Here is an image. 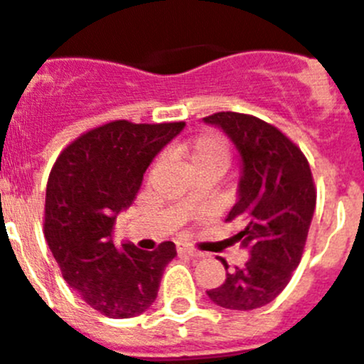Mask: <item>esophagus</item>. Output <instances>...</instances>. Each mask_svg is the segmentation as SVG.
I'll list each match as a JSON object with an SVG mask.
<instances>
[{"instance_id": "1", "label": "esophagus", "mask_w": 364, "mask_h": 364, "mask_svg": "<svg viewBox=\"0 0 364 364\" xmlns=\"http://www.w3.org/2000/svg\"><path fill=\"white\" fill-rule=\"evenodd\" d=\"M176 252L184 253V255H188V257H193V259H198V257H202V253L198 252V250H193V247H189V246H178L176 247Z\"/></svg>"}]
</instances>
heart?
Listing matches in <instances>:
<instances>
[{
  "mask_svg": "<svg viewBox=\"0 0 364 364\" xmlns=\"http://www.w3.org/2000/svg\"><path fill=\"white\" fill-rule=\"evenodd\" d=\"M178 151L195 169V173L204 169L224 171L231 159L230 142L218 131H202L191 140L180 144Z\"/></svg>",
  "mask_w": 364,
  "mask_h": 364,
  "instance_id": "b5f03b06",
  "label": "heart"
}]
</instances>
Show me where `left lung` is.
<instances>
[{
    "instance_id": "left-lung-1",
    "label": "left lung",
    "mask_w": 364,
    "mask_h": 364,
    "mask_svg": "<svg viewBox=\"0 0 364 364\" xmlns=\"http://www.w3.org/2000/svg\"><path fill=\"white\" fill-rule=\"evenodd\" d=\"M204 120L226 131L242 156L239 200L226 222H242L233 239L252 252L246 266H235L208 295L228 310H255L284 290L301 262L317 189L301 147L275 125L231 111Z\"/></svg>"
}]
</instances>
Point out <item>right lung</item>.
<instances>
[{"mask_svg": "<svg viewBox=\"0 0 364 364\" xmlns=\"http://www.w3.org/2000/svg\"><path fill=\"white\" fill-rule=\"evenodd\" d=\"M186 122L112 120L74 138L50 169L43 233L63 279L83 301L111 319L146 311L164 268L176 257L166 240L153 252L114 246L117 215L129 208L151 160Z\"/></svg>", "mask_w": 364, "mask_h": 364, "instance_id": "add662e5", "label": "right lung"}]
</instances>
